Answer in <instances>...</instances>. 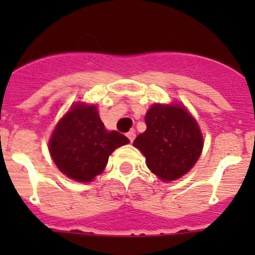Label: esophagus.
Returning a JSON list of instances; mask_svg holds the SVG:
<instances>
[{"label": "esophagus", "instance_id": "1", "mask_svg": "<svg viewBox=\"0 0 255 255\" xmlns=\"http://www.w3.org/2000/svg\"><path fill=\"white\" fill-rule=\"evenodd\" d=\"M126 135H128V138H129V140L132 143V141H134V139H135V131H134V130H130V131L128 132V134H126Z\"/></svg>", "mask_w": 255, "mask_h": 255}]
</instances>
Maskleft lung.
<instances>
[{
    "instance_id": "left-lung-1",
    "label": "left lung",
    "mask_w": 255,
    "mask_h": 255,
    "mask_svg": "<svg viewBox=\"0 0 255 255\" xmlns=\"http://www.w3.org/2000/svg\"><path fill=\"white\" fill-rule=\"evenodd\" d=\"M145 125L134 147L144 154L148 168L163 181L185 175L203 149L197 121L181 106L154 105L145 115Z\"/></svg>"
}]
</instances>
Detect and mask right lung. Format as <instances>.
I'll list each match as a JSON object with an SVG mask.
<instances>
[{"label": "right lung", "instance_id": "obj_1", "mask_svg": "<svg viewBox=\"0 0 255 255\" xmlns=\"http://www.w3.org/2000/svg\"><path fill=\"white\" fill-rule=\"evenodd\" d=\"M128 143L125 135L105 129L96 106L82 103L57 124L49 140V153L61 172L85 182L102 173L110 154Z\"/></svg>", "mask_w": 255, "mask_h": 255}]
</instances>
